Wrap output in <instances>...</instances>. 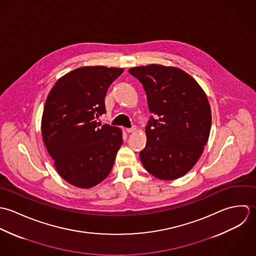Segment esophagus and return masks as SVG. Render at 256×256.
Masks as SVG:
<instances>
[{
	"label": "esophagus",
	"instance_id": "34e87169",
	"mask_svg": "<svg viewBox=\"0 0 256 256\" xmlns=\"http://www.w3.org/2000/svg\"><path fill=\"white\" fill-rule=\"evenodd\" d=\"M126 132L132 134V132H134L136 130V126H132V128H126Z\"/></svg>",
	"mask_w": 256,
	"mask_h": 256
}]
</instances>
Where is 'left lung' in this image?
<instances>
[{
    "label": "left lung",
    "instance_id": "obj_1",
    "mask_svg": "<svg viewBox=\"0 0 256 256\" xmlns=\"http://www.w3.org/2000/svg\"><path fill=\"white\" fill-rule=\"evenodd\" d=\"M128 72L142 84L155 116L146 128L142 163L158 179H178L194 167L208 142L212 112L206 95L193 77L176 67L150 64Z\"/></svg>",
    "mask_w": 256,
    "mask_h": 256
}]
</instances>
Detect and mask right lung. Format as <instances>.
<instances>
[{
  "mask_svg": "<svg viewBox=\"0 0 256 256\" xmlns=\"http://www.w3.org/2000/svg\"><path fill=\"white\" fill-rule=\"evenodd\" d=\"M122 68L84 66L57 80L42 118L44 142L59 175L89 189L110 174L122 144V130L97 122L106 112L104 97Z\"/></svg>",
  "mask_w": 256,
  "mask_h": 256,
  "instance_id": "add662e5",
  "label": "right lung"
}]
</instances>
